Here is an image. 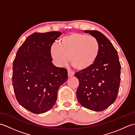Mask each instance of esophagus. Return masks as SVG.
Listing matches in <instances>:
<instances>
[{
    "mask_svg": "<svg viewBox=\"0 0 135 135\" xmlns=\"http://www.w3.org/2000/svg\"><path fill=\"white\" fill-rule=\"evenodd\" d=\"M74 74H75V73H74V72H73V71H68V77H71L74 75Z\"/></svg>",
    "mask_w": 135,
    "mask_h": 135,
    "instance_id": "esophagus-1",
    "label": "esophagus"
}]
</instances>
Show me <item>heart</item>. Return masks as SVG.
Listing matches in <instances>:
<instances>
[{
    "label": "heart",
    "mask_w": 135,
    "mask_h": 135,
    "mask_svg": "<svg viewBox=\"0 0 135 135\" xmlns=\"http://www.w3.org/2000/svg\"><path fill=\"white\" fill-rule=\"evenodd\" d=\"M100 51V43L95 37L73 32L60 39L59 45L51 46L50 53L57 65L65 64L70 57L71 64L76 70L84 71L95 64Z\"/></svg>",
    "instance_id": "1"
}]
</instances>
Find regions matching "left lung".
<instances>
[{
	"label": "left lung",
	"mask_w": 135,
	"mask_h": 135,
	"mask_svg": "<svg viewBox=\"0 0 135 135\" xmlns=\"http://www.w3.org/2000/svg\"><path fill=\"white\" fill-rule=\"evenodd\" d=\"M84 32L98 39L100 51L92 67L75 73L79 81L76 97L83 107L101 111L117 99L121 80V64L116 49L102 33L90 30H85Z\"/></svg>",
	"instance_id": "left-lung-1"
}]
</instances>
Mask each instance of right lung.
Wrapping results in <instances>:
<instances>
[{
    "mask_svg": "<svg viewBox=\"0 0 135 135\" xmlns=\"http://www.w3.org/2000/svg\"><path fill=\"white\" fill-rule=\"evenodd\" d=\"M61 32L31 34L17 51L13 64L12 82L19 104L34 114L50 110L57 91L67 81V71L51 61L50 48Z\"/></svg>",
    "mask_w": 135,
    "mask_h": 135,
    "instance_id": "1",
    "label": "right lung"
}]
</instances>
